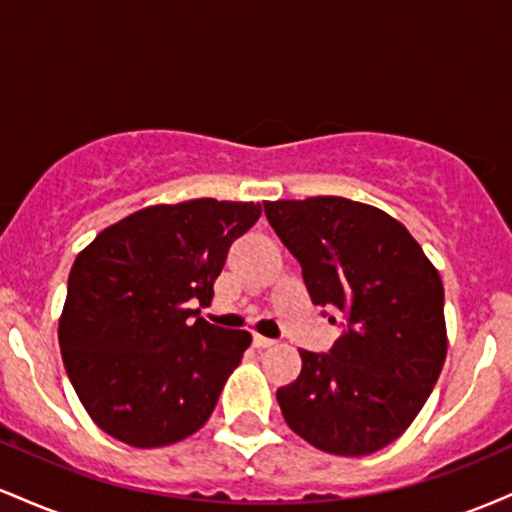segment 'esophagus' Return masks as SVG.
<instances>
[{"label":"esophagus","instance_id":"34e87169","mask_svg":"<svg viewBox=\"0 0 512 512\" xmlns=\"http://www.w3.org/2000/svg\"><path fill=\"white\" fill-rule=\"evenodd\" d=\"M274 344H276L274 339L262 337V334H255V337H252V346H255V349H269V346H274Z\"/></svg>","mask_w":512,"mask_h":512}]
</instances>
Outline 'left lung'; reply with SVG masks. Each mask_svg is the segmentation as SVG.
Here are the masks:
<instances>
[{
    "label": "left lung",
    "instance_id": "8db88e82",
    "mask_svg": "<svg viewBox=\"0 0 512 512\" xmlns=\"http://www.w3.org/2000/svg\"><path fill=\"white\" fill-rule=\"evenodd\" d=\"M264 214L301 262L313 303L346 315L332 349L301 351V375L276 390L286 424L332 455L385 448L416 419L448 354L438 269L402 223L370 204L279 199L264 202Z\"/></svg>",
    "mask_w": 512,
    "mask_h": 512
}]
</instances>
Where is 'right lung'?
Instances as JSON below:
<instances>
[{"label": "right lung", "mask_w": 512, "mask_h": 512, "mask_svg": "<svg viewBox=\"0 0 512 512\" xmlns=\"http://www.w3.org/2000/svg\"><path fill=\"white\" fill-rule=\"evenodd\" d=\"M252 202L190 199L134 211L76 255L60 317L62 361L98 428L132 448L199 431L252 337L209 325L228 248Z\"/></svg>", "instance_id": "right-lung-1"}]
</instances>
